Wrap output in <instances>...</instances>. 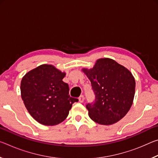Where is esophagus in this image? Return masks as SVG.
Segmentation results:
<instances>
[{
  "label": "esophagus",
  "instance_id": "34e87169",
  "mask_svg": "<svg viewBox=\"0 0 158 158\" xmlns=\"http://www.w3.org/2000/svg\"><path fill=\"white\" fill-rule=\"evenodd\" d=\"M84 95H81L79 97V102H81V103H82V102H84Z\"/></svg>",
  "mask_w": 158,
  "mask_h": 158
}]
</instances>
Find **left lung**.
Wrapping results in <instances>:
<instances>
[{
    "mask_svg": "<svg viewBox=\"0 0 158 158\" xmlns=\"http://www.w3.org/2000/svg\"><path fill=\"white\" fill-rule=\"evenodd\" d=\"M91 82L95 99L88 104L89 117L97 123L109 125L122 119L132 106L135 79L129 69L109 58L97 60L93 68H82Z\"/></svg>",
    "mask_w": 158,
    "mask_h": 158,
    "instance_id": "left-lung-1",
    "label": "left lung"
}]
</instances>
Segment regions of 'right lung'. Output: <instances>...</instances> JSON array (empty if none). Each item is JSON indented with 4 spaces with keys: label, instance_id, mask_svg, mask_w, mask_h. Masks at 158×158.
<instances>
[{
    "label": "right lung",
    "instance_id": "obj_1",
    "mask_svg": "<svg viewBox=\"0 0 158 158\" xmlns=\"http://www.w3.org/2000/svg\"><path fill=\"white\" fill-rule=\"evenodd\" d=\"M65 74L52 65L43 64L21 79V98L31 116L40 124L53 126L62 123L78 101L69 97L68 84L63 81Z\"/></svg>",
    "mask_w": 158,
    "mask_h": 158
}]
</instances>
